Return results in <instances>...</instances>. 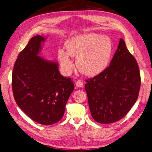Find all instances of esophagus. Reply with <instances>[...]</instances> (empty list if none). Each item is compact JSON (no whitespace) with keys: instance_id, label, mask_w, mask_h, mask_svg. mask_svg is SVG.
I'll use <instances>...</instances> for the list:
<instances>
[{"instance_id":"obj_1","label":"esophagus","mask_w":152,"mask_h":152,"mask_svg":"<svg viewBox=\"0 0 152 152\" xmlns=\"http://www.w3.org/2000/svg\"><path fill=\"white\" fill-rule=\"evenodd\" d=\"M83 85V82L81 80H77L76 82V86L77 88H81Z\"/></svg>"}]
</instances>
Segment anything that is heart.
I'll use <instances>...</instances> for the list:
<instances>
[{"label":"heart","mask_w":152,"mask_h":152,"mask_svg":"<svg viewBox=\"0 0 152 152\" xmlns=\"http://www.w3.org/2000/svg\"><path fill=\"white\" fill-rule=\"evenodd\" d=\"M67 52L58 51V60L62 69L69 74L74 67L71 57L76 58L79 71L88 76L104 72L109 65L113 51L110 39L95 33L81 34L69 39L66 43Z\"/></svg>","instance_id":"1"}]
</instances>
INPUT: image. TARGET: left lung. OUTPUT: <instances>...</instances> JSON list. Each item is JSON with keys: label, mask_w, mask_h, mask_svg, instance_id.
<instances>
[{"label": "left lung", "mask_w": 152, "mask_h": 152, "mask_svg": "<svg viewBox=\"0 0 152 152\" xmlns=\"http://www.w3.org/2000/svg\"><path fill=\"white\" fill-rule=\"evenodd\" d=\"M86 81L89 108L97 122L113 123L130 110L138 99L141 77L138 63L122 38L109 66Z\"/></svg>", "instance_id": "left-lung-1"}]
</instances>
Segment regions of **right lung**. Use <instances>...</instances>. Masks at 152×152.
Wrapping results in <instances>:
<instances>
[{"instance_id":"1","label":"right lung","mask_w":152,"mask_h":152,"mask_svg":"<svg viewBox=\"0 0 152 152\" xmlns=\"http://www.w3.org/2000/svg\"><path fill=\"white\" fill-rule=\"evenodd\" d=\"M45 40L46 37H34L19 53L12 85L19 108L38 123L51 125L62 119L75 86L71 78L61 75L57 62L40 56Z\"/></svg>"}]
</instances>
